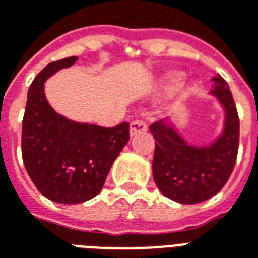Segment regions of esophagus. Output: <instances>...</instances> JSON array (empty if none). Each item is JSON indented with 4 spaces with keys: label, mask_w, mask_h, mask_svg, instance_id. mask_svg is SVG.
Listing matches in <instances>:
<instances>
[{
    "label": "esophagus",
    "mask_w": 258,
    "mask_h": 258,
    "mask_svg": "<svg viewBox=\"0 0 258 258\" xmlns=\"http://www.w3.org/2000/svg\"><path fill=\"white\" fill-rule=\"evenodd\" d=\"M146 128H148L146 124L142 120H140V118H137V120L131 121V124H130V134H131V137H134V135L140 134V133H145Z\"/></svg>",
    "instance_id": "34e87169"
}]
</instances>
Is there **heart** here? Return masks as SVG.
<instances>
[{
    "label": "heart",
    "instance_id": "b5f03b06",
    "mask_svg": "<svg viewBox=\"0 0 258 258\" xmlns=\"http://www.w3.org/2000/svg\"><path fill=\"white\" fill-rule=\"evenodd\" d=\"M179 80H181V77H179L178 73H170L166 76V79H164V85L166 87H170V85H177L179 83Z\"/></svg>",
    "mask_w": 258,
    "mask_h": 258
}]
</instances>
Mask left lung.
I'll return each instance as SVG.
<instances>
[{
  "mask_svg": "<svg viewBox=\"0 0 258 258\" xmlns=\"http://www.w3.org/2000/svg\"><path fill=\"white\" fill-rule=\"evenodd\" d=\"M210 94L225 112L224 130L209 146L189 145L170 118L149 127L155 138L152 173L157 188L166 198L182 205L210 199L222 189L236 163L239 117L232 92L220 74L213 79Z\"/></svg>",
  "mask_w": 258,
  "mask_h": 258,
  "instance_id": "left-lung-1",
  "label": "left lung"
}]
</instances>
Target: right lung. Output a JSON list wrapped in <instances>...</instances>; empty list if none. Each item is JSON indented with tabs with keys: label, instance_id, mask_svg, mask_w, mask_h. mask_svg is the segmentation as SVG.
I'll use <instances>...</instances> for the list:
<instances>
[{
	"label": "right lung",
	"instance_id": "obj_1",
	"mask_svg": "<svg viewBox=\"0 0 258 258\" xmlns=\"http://www.w3.org/2000/svg\"><path fill=\"white\" fill-rule=\"evenodd\" d=\"M77 56L47 64L33 80L22 123V157L36 188L56 203L77 205L99 194L113 162L130 140V124L106 128L76 123L53 110L44 92L52 74Z\"/></svg>",
	"mask_w": 258,
	"mask_h": 258
}]
</instances>
